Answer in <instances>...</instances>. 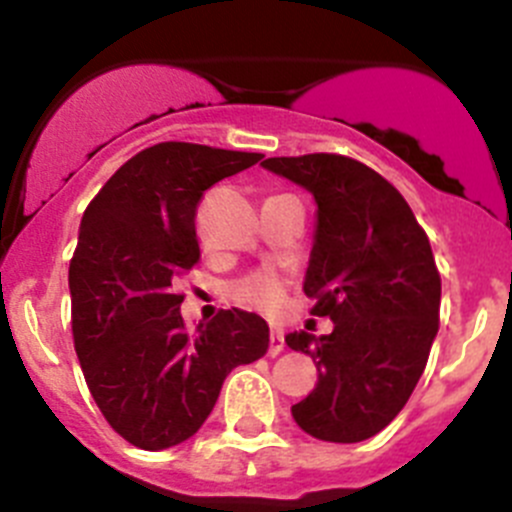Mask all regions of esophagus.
<instances>
[{
    "label": "esophagus",
    "instance_id": "esophagus-1",
    "mask_svg": "<svg viewBox=\"0 0 512 512\" xmlns=\"http://www.w3.org/2000/svg\"><path fill=\"white\" fill-rule=\"evenodd\" d=\"M284 351V336L282 330H271L269 336V356H279Z\"/></svg>",
    "mask_w": 512,
    "mask_h": 512
}]
</instances>
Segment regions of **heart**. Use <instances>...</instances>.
Here are the masks:
<instances>
[{
	"label": "heart",
	"instance_id": "heart-1",
	"mask_svg": "<svg viewBox=\"0 0 512 512\" xmlns=\"http://www.w3.org/2000/svg\"><path fill=\"white\" fill-rule=\"evenodd\" d=\"M233 297L238 302H243V305L256 307V310L274 312L287 300V282L279 274L259 271V274H251V277L235 282Z\"/></svg>",
	"mask_w": 512,
	"mask_h": 512
}]
</instances>
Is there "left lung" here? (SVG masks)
<instances>
[{"label":"left lung","mask_w":512,"mask_h":512,"mask_svg":"<svg viewBox=\"0 0 512 512\" xmlns=\"http://www.w3.org/2000/svg\"><path fill=\"white\" fill-rule=\"evenodd\" d=\"M261 166L318 205L302 289L312 315L333 320L328 336L284 338L320 372L292 418L320 441H366L405 408L438 333L441 277L428 235L402 194L354 158L310 153Z\"/></svg>","instance_id":"obj_1"}]
</instances>
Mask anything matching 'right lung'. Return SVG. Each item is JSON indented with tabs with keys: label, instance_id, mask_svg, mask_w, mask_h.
I'll return each mask as SVG.
<instances>
[{
	"label": "right lung",
	"instance_id": "1",
	"mask_svg": "<svg viewBox=\"0 0 512 512\" xmlns=\"http://www.w3.org/2000/svg\"><path fill=\"white\" fill-rule=\"evenodd\" d=\"M261 158L158 143L122 164L81 217L69 266L76 356L107 423L138 449L192 438L225 377L269 348L266 320L235 307L189 336L174 295L200 261L194 212L205 189Z\"/></svg>",
	"mask_w": 512,
	"mask_h": 512
}]
</instances>
